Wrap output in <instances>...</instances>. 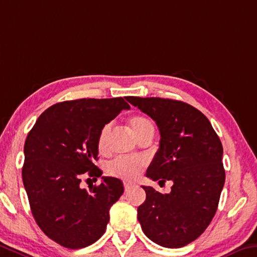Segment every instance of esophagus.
<instances>
[{
    "mask_svg": "<svg viewBox=\"0 0 257 257\" xmlns=\"http://www.w3.org/2000/svg\"><path fill=\"white\" fill-rule=\"evenodd\" d=\"M123 186H124V190L128 191V190L132 189L133 184H132V183H129V182H124V183H123Z\"/></svg>",
    "mask_w": 257,
    "mask_h": 257,
    "instance_id": "1",
    "label": "esophagus"
}]
</instances>
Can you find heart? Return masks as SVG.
<instances>
[{"label": "heart", "instance_id": "obj_1", "mask_svg": "<svg viewBox=\"0 0 257 257\" xmlns=\"http://www.w3.org/2000/svg\"><path fill=\"white\" fill-rule=\"evenodd\" d=\"M128 127L137 141L142 137L153 133V124L149 117L141 114H134L128 117ZM111 135V124L106 123L100 128L97 136V150L99 153H106L108 150V140ZM144 168V161L137 158H116L106 167V170L112 176L124 180H135Z\"/></svg>", "mask_w": 257, "mask_h": 257}]
</instances>
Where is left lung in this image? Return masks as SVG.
I'll list each match as a JSON object with an SVG mask.
<instances>
[{"label": "left lung", "instance_id": "obj_1", "mask_svg": "<svg viewBox=\"0 0 257 257\" xmlns=\"http://www.w3.org/2000/svg\"><path fill=\"white\" fill-rule=\"evenodd\" d=\"M156 121L160 145L146 176L173 182L170 193L151 186L137 218L145 235L162 247L180 248L194 241L217 210L225 182L223 146L209 120L191 105L168 98L127 97Z\"/></svg>", "mask_w": 257, "mask_h": 257}]
</instances>
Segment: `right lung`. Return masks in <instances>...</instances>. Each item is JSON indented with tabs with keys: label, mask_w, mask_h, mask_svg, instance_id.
Wrapping results in <instances>:
<instances>
[{
	"label": "right lung",
	"mask_w": 257,
	"mask_h": 257,
	"mask_svg": "<svg viewBox=\"0 0 257 257\" xmlns=\"http://www.w3.org/2000/svg\"><path fill=\"white\" fill-rule=\"evenodd\" d=\"M129 108L122 97L63 101L47 108L28 133L24 186L35 222L60 246L87 247L106 230L109 208L123 193L122 182L101 177L89 192L80 184L83 176L96 181L101 176L93 164L98 160L97 136L104 124Z\"/></svg>",
	"instance_id": "add662e5"
}]
</instances>
